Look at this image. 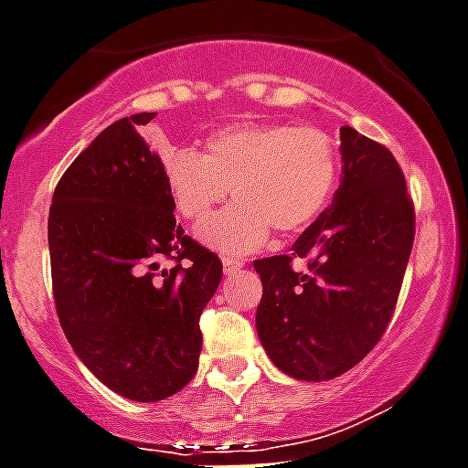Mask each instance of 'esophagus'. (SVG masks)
Instances as JSON below:
<instances>
[{"instance_id":"esophagus-1","label":"esophagus","mask_w":468,"mask_h":468,"mask_svg":"<svg viewBox=\"0 0 468 468\" xmlns=\"http://www.w3.org/2000/svg\"><path fill=\"white\" fill-rule=\"evenodd\" d=\"M243 269V261L239 260H225L222 261V271H225V275H234L237 271Z\"/></svg>"}]
</instances>
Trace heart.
Masks as SVG:
<instances>
[{
    "instance_id": "1",
    "label": "heart",
    "mask_w": 468,
    "mask_h": 468,
    "mask_svg": "<svg viewBox=\"0 0 468 468\" xmlns=\"http://www.w3.org/2000/svg\"><path fill=\"white\" fill-rule=\"evenodd\" d=\"M163 170L176 211L193 225L207 222L235 193L242 204L204 227L199 239L239 257L264 246L271 227L287 237L322 216L337 184V151L314 126L237 123L211 133L202 154L165 155Z\"/></svg>"
}]
</instances>
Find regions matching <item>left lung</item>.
Here are the masks:
<instances>
[{"label":"left lung","instance_id":"1","mask_svg":"<svg viewBox=\"0 0 468 468\" xmlns=\"http://www.w3.org/2000/svg\"><path fill=\"white\" fill-rule=\"evenodd\" d=\"M342 179L331 207L296 239L292 255L255 261L261 278L257 335L275 367L301 381L345 375L390 322L416 231L398 160L340 128ZM309 260L293 271L291 260Z\"/></svg>","mask_w":468,"mask_h":468}]
</instances>
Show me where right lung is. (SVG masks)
I'll return each mask as SVG.
<instances>
[{
  "label": "right lung",
  "mask_w": 468,
  "mask_h": 468,
  "mask_svg": "<svg viewBox=\"0 0 468 468\" xmlns=\"http://www.w3.org/2000/svg\"><path fill=\"white\" fill-rule=\"evenodd\" d=\"M154 117L105 128L64 172L48 218L66 340L110 390L135 402L170 398L193 379L199 314L222 278L218 255L176 225L163 163L140 133Z\"/></svg>",
  "instance_id": "1"
}]
</instances>
